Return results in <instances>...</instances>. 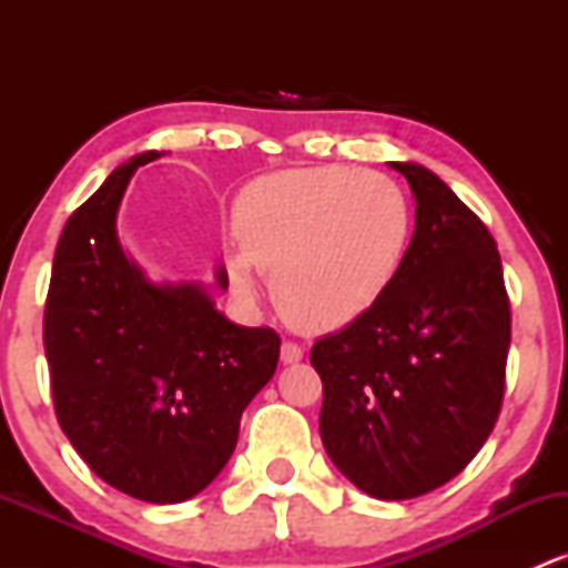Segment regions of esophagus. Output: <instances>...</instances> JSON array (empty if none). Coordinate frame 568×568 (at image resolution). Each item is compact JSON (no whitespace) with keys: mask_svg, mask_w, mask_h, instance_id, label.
<instances>
[{"mask_svg":"<svg viewBox=\"0 0 568 568\" xmlns=\"http://www.w3.org/2000/svg\"><path fill=\"white\" fill-rule=\"evenodd\" d=\"M304 357V349L298 347L296 342H285L283 347H280V361L285 363V366H293V363H298Z\"/></svg>","mask_w":568,"mask_h":568,"instance_id":"obj_1","label":"esophagus"}]
</instances>
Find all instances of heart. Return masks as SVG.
Returning <instances> with one entry per match:
<instances>
[{
  "label": "heart",
  "mask_w": 568,
  "mask_h": 568,
  "mask_svg": "<svg viewBox=\"0 0 568 568\" xmlns=\"http://www.w3.org/2000/svg\"><path fill=\"white\" fill-rule=\"evenodd\" d=\"M410 202L374 171L304 168L251 181L232 207L240 253L226 275L240 298L256 296L253 271L272 280L285 321L310 334L366 317L406 258Z\"/></svg>",
  "instance_id": "b5f03b06"
}]
</instances>
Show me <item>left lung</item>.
Listing matches in <instances>:
<instances>
[{
  "label": "left lung",
  "instance_id": "obj_1",
  "mask_svg": "<svg viewBox=\"0 0 568 568\" xmlns=\"http://www.w3.org/2000/svg\"><path fill=\"white\" fill-rule=\"evenodd\" d=\"M406 175L416 226L395 283L366 317L317 338L321 438L376 499H414L459 475L505 395L510 298L486 224L433 171Z\"/></svg>",
  "mask_w": 568,
  "mask_h": 568
}]
</instances>
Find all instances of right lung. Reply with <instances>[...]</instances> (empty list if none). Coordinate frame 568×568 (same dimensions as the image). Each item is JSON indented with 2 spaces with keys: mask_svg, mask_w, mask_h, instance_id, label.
Masks as SVG:
<instances>
[{
  "mask_svg": "<svg viewBox=\"0 0 568 568\" xmlns=\"http://www.w3.org/2000/svg\"><path fill=\"white\" fill-rule=\"evenodd\" d=\"M160 152L122 162L71 213L44 304L58 425L98 478L173 505L224 470L240 416L272 379L280 336L245 328L200 283H154L116 237L128 181ZM216 285L230 277L216 270Z\"/></svg>",
  "mask_w": 568,
  "mask_h": 568,
  "instance_id": "1",
  "label": "right lung"
}]
</instances>
